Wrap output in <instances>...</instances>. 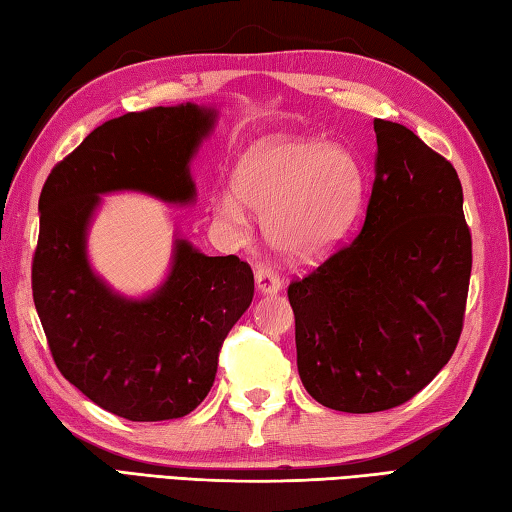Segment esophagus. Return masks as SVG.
Masks as SVG:
<instances>
[{
    "instance_id": "esophagus-1",
    "label": "esophagus",
    "mask_w": 512,
    "mask_h": 512,
    "mask_svg": "<svg viewBox=\"0 0 512 512\" xmlns=\"http://www.w3.org/2000/svg\"><path fill=\"white\" fill-rule=\"evenodd\" d=\"M256 285L263 294H276L281 289V276H278L269 265L256 267Z\"/></svg>"
}]
</instances>
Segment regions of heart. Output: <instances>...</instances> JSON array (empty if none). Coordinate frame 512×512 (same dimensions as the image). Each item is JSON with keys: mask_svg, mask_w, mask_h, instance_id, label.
Returning <instances> with one entry per match:
<instances>
[{"mask_svg": "<svg viewBox=\"0 0 512 512\" xmlns=\"http://www.w3.org/2000/svg\"><path fill=\"white\" fill-rule=\"evenodd\" d=\"M236 196H220L225 218L243 223L247 207L265 216L276 249L301 260L325 254L359 216L363 173L343 149L314 138L278 136L260 142L234 173Z\"/></svg>", "mask_w": 512, "mask_h": 512, "instance_id": "heart-1", "label": "heart"}]
</instances>
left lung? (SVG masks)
<instances>
[{"instance_id": "1", "label": "left lung", "mask_w": 512, "mask_h": 512, "mask_svg": "<svg viewBox=\"0 0 512 512\" xmlns=\"http://www.w3.org/2000/svg\"><path fill=\"white\" fill-rule=\"evenodd\" d=\"M374 133L361 231L287 287L305 390L354 414L401 406L450 361L472 269L455 167L403 124Z\"/></svg>"}]
</instances>
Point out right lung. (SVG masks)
I'll list each match as a JSON object with an SVG mask.
<instances>
[{
  "label": "right lung",
  "instance_id": "right-lung-1",
  "mask_svg": "<svg viewBox=\"0 0 512 512\" xmlns=\"http://www.w3.org/2000/svg\"><path fill=\"white\" fill-rule=\"evenodd\" d=\"M211 124L214 113L196 104L124 113L57 162L40 194L31 283L48 350L84 397L129 421L180 419L200 406L220 347L252 303L254 274L238 256H205L178 240L167 283L127 301L91 272L84 231L106 191L194 198L187 165Z\"/></svg>",
  "mask_w": 512,
  "mask_h": 512
}]
</instances>
